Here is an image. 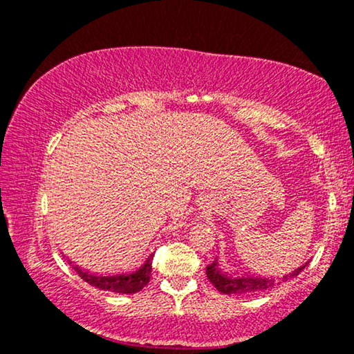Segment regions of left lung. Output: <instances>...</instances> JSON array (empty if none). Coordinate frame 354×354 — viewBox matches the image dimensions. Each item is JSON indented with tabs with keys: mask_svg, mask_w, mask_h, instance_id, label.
Here are the masks:
<instances>
[{
	"mask_svg": "<svg viewBox=\"0 0 354 354\" xmlns=\"http://www.w3.org/2000/svg\"><path fill=\"white\" fill-rule=\"evenodd\" d=\"M307 263H304L302 267L295 268L292 273H288L281 279L283 281H288L289 278L299 275L300 272L304 270ZM207 277L213 286L218 289V291L224 294H246V292H256V291H263V289H270L272 286L278 284L275 279L268 278H229L225 277L223 272L218 268V262L213 261L207 267Z\"/></svg>",
	"mask_w": 354,
	"mask_h": 354,
	"instance_id": "left-lung-1",
	"label": "left lung"
}]
</instances>
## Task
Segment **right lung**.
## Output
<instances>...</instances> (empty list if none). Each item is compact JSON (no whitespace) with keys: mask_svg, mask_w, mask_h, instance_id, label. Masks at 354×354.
Returning a JSON list of instances; mask_svg holds the SVG:
<instances>
[{"mask_svg":"<svg viewBox=\"0 0 354 354\" xmlns=\"http://www.w3.org/2000/svg\"><path fill=\"white\" fill-rule=\"evenodd\" d=\"M76 268L84 281H87L92 286L103 289V291H111V292H119V294H135L143 289L151 279L152 273V257L146 261L143 267L140 268L138 272L131 273V275H113V277H97L91 275V273L82 272L81 268Z\"/></svg>","mask_w":354,"mask_h":354,"instance_id":"right-lung-1","label":"right lung"}]
</instances>
